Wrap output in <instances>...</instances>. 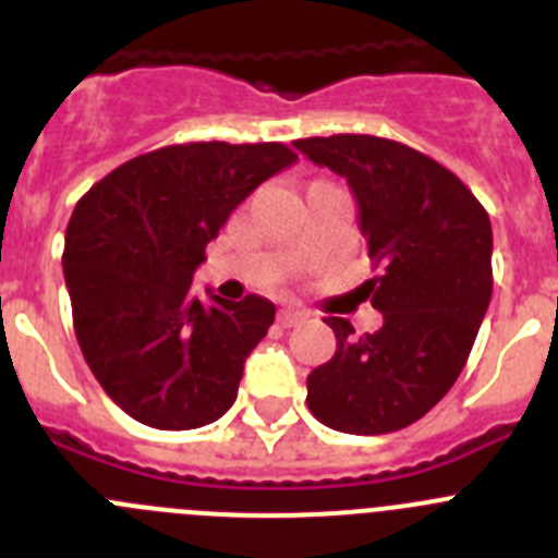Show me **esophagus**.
Instances as JSON below:
<instances>
[{"label": "esophagus", "instance_id": "esophagus-1", "mask_svg": "<svg viewBox=\"0 0 558 558\" xmlns=\"http://www.w3.org/2000/svg\"><path fill=\"white\" fill-rule=\"evenodd\" d=\"M307 318H310V313H307V310H302V307H282V310H279V324H282V327H295V324L307 322Z\"/></svg>", "mask_w": 558, "mask_h": 558}]
</instances>
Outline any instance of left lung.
Wrapping results in <instances>:
<instances>
[{"label": "left lung", "instance_id": "1", "mask_svg": "<svg viewBox=\"0 0 558 558\" xmlns=\"http://www.w3.org/2000/svg\"><path fill=\"white\" fill-rule=\"evenodd\" d=\"M313 165L347 179L379 276L363 284L383 327L357 338L324 318L332 360L307 377L322 425L379 436L413 425L458 379L492 299V223L463 181L425 153L366 133L293 142Z\"/></svg>", "mask_w": 558, "mask_h": 558}]
</instances>
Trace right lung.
I'll return each mask as SVG.
<instances>
[{
	"mask_svg": "<svg viewBox=\"0 0 558 558\" xmlns=\"http://www.w3.org/2000/svg\"><path fill=\"white\" fill-rule=\"evenodd\" d=\"M295 159L282 142L170 145L125 161L77 201L63 245L77 343L102 391L142 425L192 430L234 405L276 307L211 290L204 304L192 274L231 211Z\"/></svg>",
	"mask_w": 558,
	"mask_h": 558,
	"instance_id": "1",
	"label": "right lung"
}]
</instances>
